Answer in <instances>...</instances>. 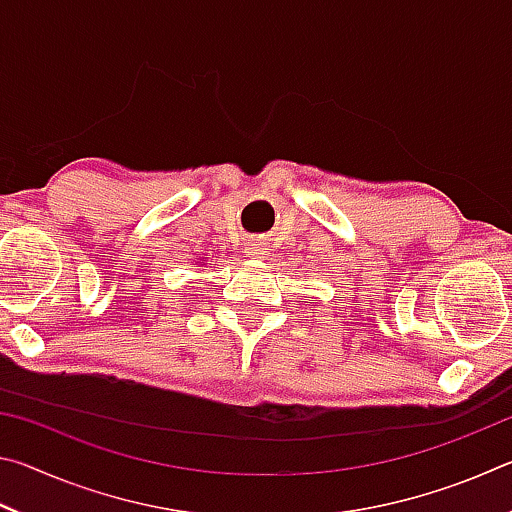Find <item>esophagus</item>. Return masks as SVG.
<instances>
[{
    "mask_svg": "<svg viewBox=\"0 0 512 512\" xmlns=\"http://www.w3.org/2000/svg\"><path fill=\"white\" fill-rule=\"evenodd\" d=\"M248 253L255 255V257H262V255H268V244L264 239H253L248 244Z\"/></svg>",
    "mask_w": 512,
    "mask_h": 512,
    "instance_id": "esophagus-1",
    "label": "esophagus"
}]
</instances>
